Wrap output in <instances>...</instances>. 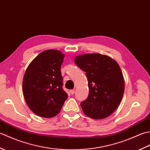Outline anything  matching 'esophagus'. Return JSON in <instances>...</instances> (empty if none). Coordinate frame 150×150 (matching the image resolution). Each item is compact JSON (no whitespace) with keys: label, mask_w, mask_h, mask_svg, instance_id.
Listing matches in <instances>:
<instances>
[{"label":"esophagus","mask_w":150,"mask_h":150,"mask_svg":"<svg viewBox=\"0 0 150 150\" xmlns=\"http://www.w3.org/2000/svg\"><path fill=\"white\" fill-rule=\"evenodd\" d=\"M69 92H70V93H71V95H73L75 93V90H71L69 91Z\"/></svg>","instance_id":"34e87169"}]
</instances>
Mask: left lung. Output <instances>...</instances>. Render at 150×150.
<instances>
[{
    "mask_svg": "<svg viewBox=\"0 0 150 150\" xmlns=\"http://www.w3.org/2000/svg\"><path fill=\"white\" fill-rule=\"evenodd\" d=\"M75 63L86 72L89 95L81 106L85 115L95 119L109 117L120 104L124 91L122 73L115 60L99 53L75 57Z\"/></svg>",
    "mask_w": 150,
    "mask_h": 150,
    "instance_id": "left-lung-1",
    "label": "left lung"
}]
</instances>
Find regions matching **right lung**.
<instances>
[{
  "label": "right lung",
  "mask_w": 150,
  "mask_h": 150,
  "mask_svg": "<svg viewBox=\"0 0 150 150\" xmlns=\"http://www.w3.org/2000/svg\"><path fill=\"white\" fill-rule=\"evenodd\" d=\"M64 57L59 50L44 51L26 70L22 82L24 97L30 109L38 116L57 115L67 99L60 71Z\"/></svg>",
  "instance_id": "add662e5"
}]
</instances>
